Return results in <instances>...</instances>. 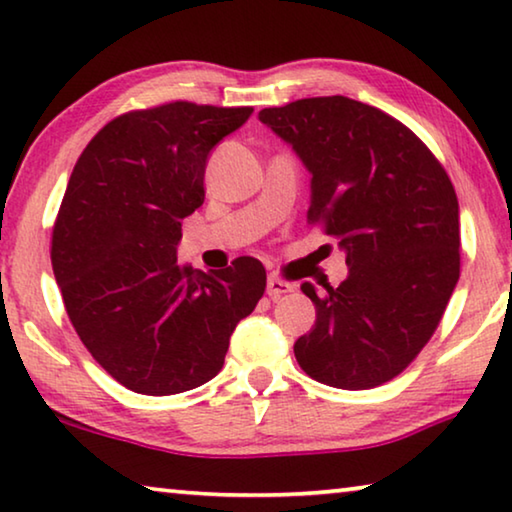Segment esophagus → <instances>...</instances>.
<instances>
[{"label": "esophagus", "instance_id": "esophagus-1", "mask_svg": "<svg viewBox=\"0 0 512 512\" xmlns=\"http://www.w3.org/2000/svg\"><path fill=\"white\" fill-rule=\"evenodd\" d=\"M293 291V287L289 282H284V280H280V277L277 275H268V280H266V293L271 298H280V296H284V293H291Z\"/></svg>", "mask_w": 512, "mask_h": 512}]
</instances>
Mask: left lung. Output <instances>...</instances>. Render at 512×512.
Instances as JSON below:
<instances>
[{"label":"left lung","instance_id":"1","mask_svg":"<svg viewBox=\"0 0 512 512\" xmlns=\"http://www.w3.org/2000/svg\"><path fill=\"white\" fill-rule=\"evenodd\" d=\"M259 121L311 173L307 223L348 264L323 296L300 287L316 305L314 329L293 345L300 368L345 391L391 381L436 332L461 273L452 180L413 131L348 97L264 108Z\"/></svg>","mask_w":512,"mask_h":512}]
</instances>
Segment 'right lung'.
<instances>
[{
    "instance_id": "obj_1",
    "label": "right lung",
    "mask_w": 512,
    "mask_h": 512,
    "mask_svg": "<svg viewBox=\"0 0 512 512\" xmlns=\"http://www.w3.org/2000/svg\"><path fill=\"white\" fill-rule=\"evenodd\" d=\"M253 108L189 101L112 119L85 146L51 237V266L85 348L142 395L192 391L219 375L230 336L255 309L266 271L180 266V225L205 201L210 151Z\"/></svg>"
}]
</instances>
